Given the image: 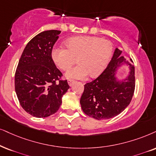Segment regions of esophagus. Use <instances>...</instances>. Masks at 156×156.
Segmentation results:
<instances>
[{
  "label": "esophagus",
  "instance_id": "34e87169",
  "mask_svg": "<svg viewBox=\"0 0 156 156\" xmlns=\"http://www.w3.org/2000/svg\"><path fill=\"white\" fill-rule=\"evenodd\" d=\"M73 81H74L73 80H72V79H68V83L69 86H71V85L73 84Z\"/></svg>",
  "mask_w": 156,
  "mask_h": 156
}]
</instances>
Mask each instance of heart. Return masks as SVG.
Instances as JSON below:
<instances>
[{"label":"heart","mask_w":156,"mask_h":156,"mask_svg":"<svg viewBox=\"0 0 156 156\" xmlns=\"http://www.w3.org/2000/svg\"><path fill=\"white\" fill-rule=\"evenodd\" d=\"M66 47H55L52 58L55 65L62 70H67L76 63V67L66 73L67 78L84 79L99 75L109 63L114 47L108 39L97 37L78 36L70 38Z\"/></svg>","instance_id":"obj_1"}]
</instances>
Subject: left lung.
Returning <instances> with one entry per match:
<instances>
[{"label": "left lung", "mask_w": 156, "mask_h": 156, "mask_svg": "<svg viewBox=\"0 0 156 156\" xmlns=\"http://www.w3.org/2000/svg\"><path fill=\"white\" fill-rule=\"evenodd\" d=\"M122 51L116 49L112 60L96 79L84 85L80 103L86 115L98 120L108 119L118 115L130 103L135 88V68L131 58L127 63L131 66V73L125 81H116L114 73L116 68L124 62L119 56Z\"/></svg>", "instance_id": "left-lung-1"}]
</instances>
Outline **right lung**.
Here are the masks:
<instances>
[{"label":"right lung","mask_w":156,"mask_h":156,"mask_svg":"<svg viewBox=\"0 0 156 156\" xmlns=\"http://www.w3.org/2000/svg\"><path fill=\"white\" fill-rule=\"evenodd\" d=\"M61 31L39 33L27 44L15 73V90L21 107L33 117L43 118L56 113L70 86L62 80L52 50Z\"/></svg>","instance_id":"1"}]
</instances>
